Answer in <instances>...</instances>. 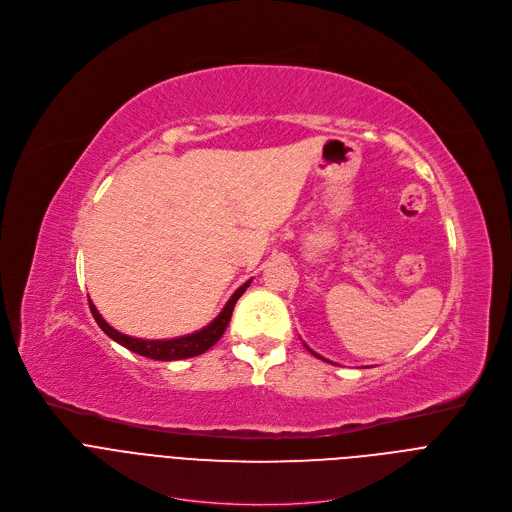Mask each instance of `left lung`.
Here are the masks:
<instances>
[{
    "instance_id": "1",
    "label": "left lung",
    "mask_w": 512,
    "mask_h": 512,
    "mask_svg": "<svg viewBox=\"0 0 512 512\" xmlns=\"http://www.w3.org/2000/svg\"><path fill=\"white\" fill-rule=\"evenodd\" d=\"M304 346H306V348H308V350H310V352H312V354H314V356H316V358H320V360H326V362H330V364H334V362H332V360H328V358H324V356H322V354H318V352H314V350H312V348H310V346H308V344H306V342H304Z\"/></svg>"
}]
</instances>
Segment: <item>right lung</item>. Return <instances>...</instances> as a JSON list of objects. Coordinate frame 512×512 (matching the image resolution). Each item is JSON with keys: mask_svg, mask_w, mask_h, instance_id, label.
Listing matches in <instances>:
<instances>
[{"mask_svg": "<svg viewBox=\"0 0 512 512\" xmlns=\"http://www.w3.org/2000/svg\"><path fill=\"white\" fill-rule=\"evenodd\" d=\"M253 279L245 281L235 294L229 298V302L225 304V308L221 310V314H218L210 324H206L204 328L192 332V334H184V336H176V338H164V340H148V338H133V336H127L119 330H115L111 324L105 322V318L99 314V310L95 308L93 300L89 298V308H91V314L95 318V322L99 324V328L111 338L115 340L117 344L125 346L127 350L135 352V354H141L145 358H154V360H182V358H192V356H198L202 352H206L210 346H214L218 340H221V336L225 334L229 322H231V314H233V308L237 304V300L245 294V289L251 285Z\"/></svg>", "mask_w": 512, "mask_h": 512, "instance_id": "1", "label": "right lung"}]
</instances>
